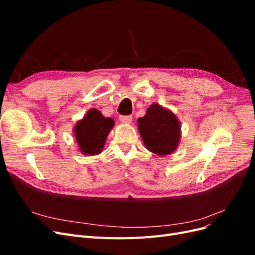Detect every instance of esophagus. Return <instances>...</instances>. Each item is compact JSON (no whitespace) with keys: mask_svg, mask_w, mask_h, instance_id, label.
Here are the masks:
<instances>
[{"mask_svg":"<svg viewBox=\"0 0 255 255\" xmlns=\"http://www.w3.org/2000/svg\"><path fill=\"white\" fill-rule=\"evenodd\" d=\"M119 119H120L121 122L127 123V125H128V123L132 122V116H120Z\"/></svg>","mask_w":255,"mask_h":255,"instance_id":"1","label":"esophagus"}]
</instances>
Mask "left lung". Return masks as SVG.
I'll list each match as a JSON object with an SVG mask.
<instances>
[{
  "label": "left lung",
  "instance_id": "1",
  "mask_svg": "<svg viewBox=\"0 0 255 255\" xmlns=\"http://www.w3.org/2000/svg\"><path fill=\"white\" fill-rule=\"evenodd\" d=\"M137 123L145 148L150 152L166 156L176 150L181 141V122L170 110L153 103Z\"/></svg>",
  "mask_w": 255,
  "mask_h": 255
}]
</instances>
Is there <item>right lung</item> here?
Returning <instances> with one entry per match:
<instances>
[{
	"label": "right lung",
	"instance_id": "1",
	"mask_svg": "<svg viewBox=\"0 0 255 255\" xmlns=\"http://www.w3.org/2000/svg\"><path fill=\"white\" fill-rule=\"evenodd\" d=\"M114 126L115 121L104 117L101 112L96 109L88 111L73 127V135L79 151L89 156L101 153Z\"/></svg>",
	"mask_w": 255,
	"mask_h": 255
}]
</instances>
